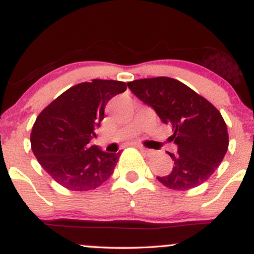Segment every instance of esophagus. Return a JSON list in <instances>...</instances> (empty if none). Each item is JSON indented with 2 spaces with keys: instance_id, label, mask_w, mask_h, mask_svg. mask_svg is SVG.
<instances>
[{
  "instance_id": "obj_1",
  "label": "esophagus",
  "mask_w": 254,
  "mask_h": 254,
  "mask_svg": "<svg viewBox=\"0 0 254 254\" xmlns=\"http://www.w3.org/2000/svg\"><path fill=\"white\" fill-rule=\"evenodd\" d=\"M137 148H138V149L141 150V151H143L144 154H147V155H149V154H151V150L150 149H147V148L142 147V145H137Z\"/></svg>"
}]
</instances>
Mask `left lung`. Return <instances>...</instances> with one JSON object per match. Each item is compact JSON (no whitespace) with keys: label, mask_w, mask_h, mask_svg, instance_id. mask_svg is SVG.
Segmentation results:
<instances>
[{"label":"left lung","mask_w":254,"mask_h":254,"mask_svg":"<svg viewBox=\"0 0 254 254\" xmlns=\"http://www.w3.org/2000/svg\"><path fill=\"white\" fill-rule=\"evenodd\" d=\"M127 87L174 131L168 138L178 147L177 154L168 153L173 168L157 180L176 191L190 190L208 180L222 162L229 143L227 125L216 107L171 77L141 78L127 82Z\"/></svg>","instance_id":"1"}]
</instances>
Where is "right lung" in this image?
<instances>
[{"instance_id":"1","label":"right lung","mask_w":254,"mask_h":254,"mask_svg":"<svg viewBox=\"0 0 254 254\" xmlns=\"http://www.w3.org/2000/svg\"><path fill=\"white\" fill-rule=\"evenodd\" d=\"M125 89V82L95 78L70 87L39 113L31 132L32 151L63 188L94 190L113 173L121 151L106 153L89 141L97 137L106 104Z\"/></svg>"}]
</instances>
